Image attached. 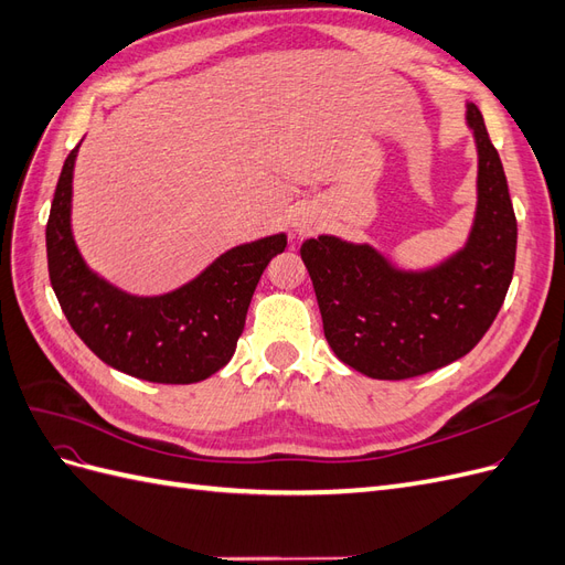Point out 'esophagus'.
Masks as SVG:
<instances>
[{"instance_id": "esophagus-1", "label": "esophagus", "mask_w": 565, "mask_h": 565, "mask_svg": "<svg viewBox=\"0 0 565 565\" xmlns=\"http://www.w3.org/2000/svg\"><path fill=\"white\" fill-rule=\"evenodd\" d=\"M292 228H295V233L306 235V233L313 231V221H311L309 216H306V214H299V216L292 221Z\"/></svg>"}]
</instances>
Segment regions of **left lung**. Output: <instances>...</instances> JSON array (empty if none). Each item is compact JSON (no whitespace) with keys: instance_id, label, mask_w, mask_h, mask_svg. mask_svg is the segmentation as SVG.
Wrapping results in <instances>:
<instances>
[{"instance_id":"obj_1","label":"left lung","mask_w":565,"mask_h":565,"mask_svg":"<svg viewBox=\"0 0 565 565\" xmlns=\"http://www.w3.org/2000/svg\"><path fill=\"white\" fill-rule=\"evenodd\" d=\"M476 141V212L465 245L424 268H403L370 243L309 237L301 262L322 330L341 363L372 380H409L455 363L502 309L516 262V216L481 110L467 100Z\"/></svg>"}]
</instances>
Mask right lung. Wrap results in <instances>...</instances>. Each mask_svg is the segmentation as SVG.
I'll use <instances>...</instances> for the list:
<instances>
[{"instance_id": "add662e5", "label": "right lung", "mask_w": 565, "mask_h": 565, "mask_svg": "<svg viewBox=\"0 0 565 565\" xmlns=\"http://www.w3.org/2000/svg\"><path fill=\"white\" fill-rule=\"evenodd\" d=\"M77 150L65 158L46 221L49 278L67 322L100 361L136 380L195 384L212 377L233 358L256 282L285 252L287 235L231 247L172 292L129 295L100 278L77 249L71 221Z\"/></svg>"}]
</instances>
